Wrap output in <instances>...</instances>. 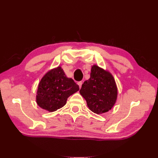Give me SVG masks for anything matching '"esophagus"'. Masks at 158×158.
I'll list each match as a JSON object with an SVG mask.
<instances>
[{"label":"esophagus","mask_w":158,"mask_h":158,"mask_svg":"<svg viewBox=\"0 0 158 158\" xmlns=\"http://www.w3.org/2000/svg\"><path fill=\"white\" fill-rule=\"evenodd\" d=\"M82 82H78V85H79V88H82Z\"/></svg>","instance_id":"1"}]
</instances>
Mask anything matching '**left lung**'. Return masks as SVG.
<instances>
[{
	"instance_id": "obj_1",
	"label": "left lung",
	"mask_w": 158,
	"mask_h": 158,
	"mask_svg": "<svg viewBox=\"0 0 158 158\" xmlns=\"http://www.w3.org/2000/svg\"><path fill=\"white\" fill-rule=\"evenodd\" d=\"M80 94L85 99L89 110L99 114L113 108L117 99L118 89L112 74L94 64L90 78L82 85Z\"/></svg>"
}]
</instances>
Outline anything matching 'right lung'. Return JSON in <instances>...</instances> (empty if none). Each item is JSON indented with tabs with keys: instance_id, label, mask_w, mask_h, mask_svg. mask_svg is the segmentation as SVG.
Returning a JSON list of instances; mask_svg holds the SVG:
<instances>
[{
	"instance_id": "1",
	"label": "right lung",
	"mask_w": 158,
	"mask_h": 158,
	"mask_svg": "<svg viewBox=\"0 0 158 158\" xmlns=\"http://www.w3.org/2000/svg\"><path fill=\"white\" fill-rule=\"evenodd\" d=\"M79 86L66 76L59 66L44 75L38 84L36 103L41 109L54 112L64 106L70 95L77 92Z\"/></svg>"
}]
</instances>
